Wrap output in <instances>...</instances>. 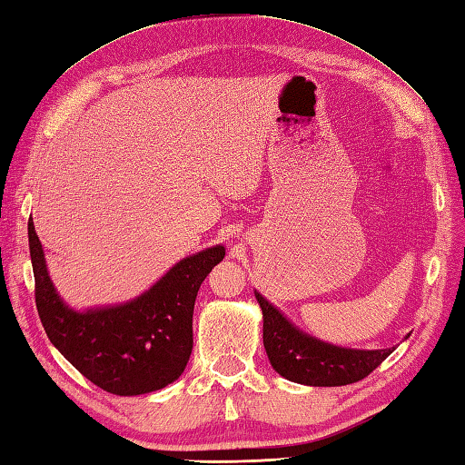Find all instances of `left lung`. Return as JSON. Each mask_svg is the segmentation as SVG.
<instances>
[{
	"label": "left lung",
	"instance_id": "left-lung-1",
	"mask_svg": "<svg viewBox=\"0 0 465 465\" xmlns=\"http://www.w3.org/2000/svg\"><path fill=\"white\" fill-rule=\"evenodd\" d=\"M254 296L262 308V335L270 365L292 382L343 387L365 379L394 351V347L367 351L325 343L293 325L262 293L254 292Z\"/></svg>",
	"mask_w": 465,
	"mask_h": 465
}]
</instances>
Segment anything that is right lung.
<instances>
[{
	"mask_svg": "<svg viewBox=\"0 0 465 465\" xmlns=\"http://www.w3.org/2000/svg\"><path fill=\"white\" fill-rule=\"evenodd\" d=\"M29 251L45 333L90 382L134 396L160 391L181 377L193 349L197 292L224 258L223 244L179 260L138 298L84 312L66 305L53 286L33 221Z\"/></svg>",
	"mask_w": 465,
	"mask_h": 465,
	"instance_id": "right-lung-1",
	"label": "right lung"
}]
</instances>
